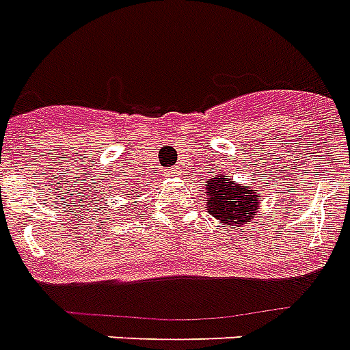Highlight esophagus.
<instances>
[{
	"label": "esophagus",
	"mask_w": 350,
	"mask_h": 350,
	"mask_svg": "<svg viewBox=\"0 0 350 350\" xmlns=\"http://www.w3.org/2000/svg\"><path fill=\"white\" fill-rule=\"evenodd\" d=\"M170 173H173V175H175V173H178V167H172V170H170Z\"/></svg>",
	"instance_id": "obj_1"
}]
</instances>
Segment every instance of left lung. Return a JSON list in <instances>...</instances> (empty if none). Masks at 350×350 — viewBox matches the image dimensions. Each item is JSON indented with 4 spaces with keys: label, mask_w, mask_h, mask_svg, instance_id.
<instances>
[{
    "label": "left lung",
    "mask_w": 350,
    "mask_h": 350,
    "mask_svg": "<svg viewBox=\"0 0 350 350\" xmlns=\"http://www.w3.org/2000/svg\"><path fill=\"white\" fill-rule=\"evenodd\" d=\"M208 213L228 226H244L250 224L258 213V189L247 188L244 184L234 183L233 178L224 175H213L208 178ZM224 228V226H222Z\"/></svg>",
    "instance_id": "obj_1"
}]
</instances>
